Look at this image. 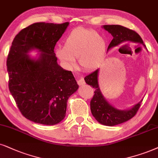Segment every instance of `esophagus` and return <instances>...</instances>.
Segmentation results:
<instances>
[{"label": "esophagus", "mask_w": 158, "mask_h": 158, "mask_svg": "<svg viewBox=\"0 0 158 158\" xmlns=\"http://www.w3.org/2000/svg\"><path fill=\"white\" fill-rule=\"evenodd\" d=\"M77 83L79 85H83L85 84V79H83V77H81L77 81Z\"/></svg>", "instance_id": "34e87169"}]
</instances>
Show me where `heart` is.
Instances as JSON below:
<instances>
[{
    "label": "heart",
    "mask_w": 158,
    "mask_h": 158,
    "mask_svg": "<svg viewBox=\"0 0 158 158\" xmlns=\"http://www.w3.org/2000/svg\"><path fill=\"white\" fill-rule=\"evenodd\" d=\"M106 50L103 35L92 29L78 27L73 30L64 41V47L56 49V55L69 69L74 67L78 57L83 69L91 71L98 67Z\"/></svg>",
    "instance_id": "b5f03b06"
}]
</instances>
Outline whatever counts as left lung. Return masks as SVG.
<instances>
[{"label":"left lung","mask_w":158,"mask_h":158,"mask_svg":"<svg viewBox=\"0 0 158 158\" xmlns=\"http://www.w3.org/2000/svg\"><path fill=\"white\" fill-rule=\"evenodd\" d=\"M103 28L110 33L113 36V39L108 47V50L110 48L119 45L127 41L143 44V40L140 35L133 30L118 25H103ZM98 69L85 77V82L95 89L93 98L90 101L91 112L95 119L104 125L114 126L133 118L140 108L141 101L130 110L122 111L113 107L106 101L101 93L98 82Z\"/></svg>","instance_id":"8db88e82"}]
</instances>
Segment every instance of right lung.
Returning <instances> with one entry per match:
<instances>
[{"mask_svg":"<svg viewBox=\"0 0 158 158\" xmlns=\"http://www.w3.org/2000/svg\"><path fill=\"white\" fill-rule=\"evenodd\" d=\"M69 23H36L19 31L8 55L9 89L25 118L53 125L65 117L69 98L79 88L71 71L57 64L54 49ZM36 48L37 60L27 53Z\"/></svg>","mask_w":158,"mask_h":158,"instance_id":"1","label":"right lung"}]
</instances>
